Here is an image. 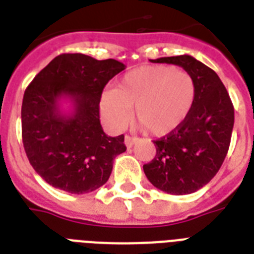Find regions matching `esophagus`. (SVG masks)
I'll return each instance as SVG.
<instances>
[{
	"mask_svg": "<svg viewBox=\"0 0 254 254\" xmlns=\"http://www.w3.org/2000/svg\"><path fill=\"white\" fill-rule=\"evenodd\" d=\"M135 139H137V138H134V137H130V135H125V146L131 147L133 145H134Z\"/></svg>",
	"mask_w": 254,
	"mask_h": 254,
	"instance_id": "34e87169",
	"label": "esophagus"
}]
</instances>
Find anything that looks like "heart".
<instances>
[{
    "label": "heart",
    "mask_w": 254,
    "mask_h": 254,
    "mask_svg": "<svg viewBox=\"0 0 254 254\" xmlns=\"http://www.w3.org/2000/svg\"><path fill=\"white\" fill-rule=\"evenodd\" d=\"M196 81L185 69L171 65H142L127 72L113 89L101 95L104 123L121 129L133 119L143 130L163 137L182 127L196 100Z\"/></svg>",
    "instance_id": "1"
}]
</instances>
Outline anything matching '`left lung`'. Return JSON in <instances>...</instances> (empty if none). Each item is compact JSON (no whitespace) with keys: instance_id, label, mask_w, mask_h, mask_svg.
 Segmentation results:
<instances>
[{"instance_id":"obj_1","label":"left lung","mask_w":254,"mask_h":254,"mask_svg":"<svg viewBox=\"0 0 254 254\" xmlns=\"http://www.w3.org/2000/svg\"><path fill=\"white\" fill-rule=\"evenodd\" d=\"M179 65L196 81L193 108L182 127L153 141L155 157L143 171L157 189L173 195L192 193L205 186L228 153L235 109L217 73L190 55L150 59Z\"/></svg>"}]
</instances>
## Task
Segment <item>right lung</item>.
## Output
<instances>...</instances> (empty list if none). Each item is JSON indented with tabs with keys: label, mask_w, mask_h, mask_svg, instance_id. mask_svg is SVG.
Wrapping results in <instances>:
<instances>
[{
	"label": "right lung",
	"mask_w": 254,
	"mask_h": 254,
	"mask_svg": "<svg viewBox=\"0 0 254 254\" xmlns=\"http://www.w3.org/2000/svg\"><path fill=\"white\" fill-rule=\"evenodd\" d=\"M125 69L115 59L84 54L54 58L26 88L22 141L30 165L50 186L87 193L107 183L113 159L127 150L124 134L109 137L100 124L104 87ZM68 99L71 111L61 109Z\"/></svg>",
	"instance_id": "add662e5"
}]
</instances>
